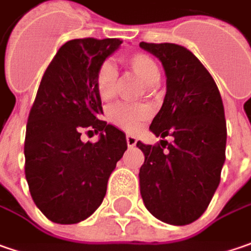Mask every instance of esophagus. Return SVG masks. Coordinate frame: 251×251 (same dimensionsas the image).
I'll return each mask as SVG.
<instances>
[{
    "label": "esophagus",
    "mask_w": 251,
    "mask_h": 251,
    "mask_svg": "<svg viewBox=\"0 0 251 251\" xmlns=\"http://www.w3.org/2000/svg\"><path fill=\"white\" fill-rule=\"evenodd\" d=\"M136 137L135 136H132V135H127L126 136V143H127V146L129 147H133L135 145H136Z\"/></svg>",
    "instance_id": "obj_1"
}]
</instances>
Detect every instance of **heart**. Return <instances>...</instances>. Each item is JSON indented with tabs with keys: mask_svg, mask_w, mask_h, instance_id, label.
<instances>
[{
	"mask_svg": "<svg viewBox=\"0 0 251 251\" xmlns=\"http://www.w3.org/2000/svg\"><path fill=\"white\" fill-rule=\"evenodd\" d=\"M126 66L140 77L147 85H154L160 78L156 61L146 53H133L125 59ZM118 70L111 61H104L95 74V90L102 101H109L115 95ZM150 116V109L145 105H115L109 109L108 118L118 127L126 132H135L139 125Z\"/></svg>",
	"mask_w": 251,
	"mask_h": 251,
	"instance_id": "obj_1",
	"label": "heart"
}]
</instances>
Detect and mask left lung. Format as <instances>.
I'll use <instances>...</instances> for the list:
<instances>
[{
  "label": "left lung",
  "instance_id": "8db88e82",
  "mask_svg": "<svg viewBox=\"0 0 251 251\" xmlns=\"http://www.w3.org/2000/svg\"><path fill=\"white\" fill-rule=\"evenodd\" d=\"M140 48L160 59L167 93L150 130L163 139L136 146L145 154L139 171L147 211L170 225L192 224L206 211L221 182L226 150L224 102L216 82L190 50L176 43ZM166 150L164 151V149Z\"/></svg>",
  "mask_w": 251,
  "mask_h": 251
}]
</instances>
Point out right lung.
I'll return each instance as SVG.
<instances>
[{
    "label": "right lung",
    "instance_id": "obj_1",
    "mask_svg": "<svg viewBox=\"0 0 251 251\" xmlns=\"http://www.w3.org/2000/svg\"><path fill=\"white\" fill-rule=\"evenodd\" d=\"M121 39L69 40L50 61L27 116L25 177L32 200L51 222L78 224L101 205L124 156L125 133L101 121L95 74ZM82 131L100 133L97 144Z\"/></svg>",
    "mask_w": 251,
    "mask_h": 251
}]
</instances>
